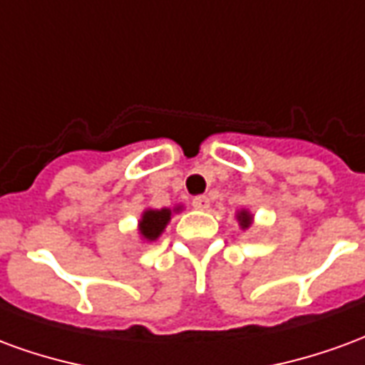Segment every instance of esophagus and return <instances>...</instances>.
<instances>
[{
    "instance_id": "obj_1",
    "label": "esophagus",
    "mask_w": 365,
    "mask_h": 365,
    "mask_svg": "<svg viewBox=\"0 0 365 365\" xmlns=\"http://www.w3.org/2000/svg\"><path fill=\"white\" fill-rule=\"evenodd\" d=\"M191 205L195 207V209H199V211H205V209H209V205H211V201H209L207 195H199V197H195L191 201Z\"/></svg>"
}]
</instances>
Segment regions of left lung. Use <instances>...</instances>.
I'll return each instance as SVG.
<instances>
[{"label":"left lung","instance_id":"left-lung-1","mask_svg":"<svg viewBox=\"0 0 365 365\" xmlns=\"http://www.w3.org/2000/svg\"><path fill=\"white\" fill-rule=\"evenodd\" d=\"M237 222H238V227L242 230H248L250 227H252V222H254V215L248 211V209H238L237 211Z\"/></svg>","mask_w":365,"mask_h":365}]
</instances>
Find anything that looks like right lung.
<instances>
[{
	"instance_id": "obj_1",
	"label": "right lung",
	"mask_w": 365,
	"mask_h": 365,
	"mask_svg": "<svg viewBox=\"0 0 365 365\" xmlns=\"http://www.w3.org/2000/svg\"><path fill=\"white\" fill-rule=\"evenodd\" d=\"M183 205L178 203L174 207H162V209H144L140 213V219H138V237L143 242H156L162 232L166 230L168 222L172 221V217L175 213H182Z\"/></svg>"
}]
</instances>
